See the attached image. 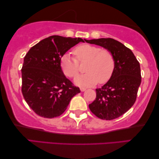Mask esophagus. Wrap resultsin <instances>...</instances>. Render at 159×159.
Listing matches in <instances>:
<instances>
[{
    "instance_id": "obj_1",
    "label": "esophagus",
    "mask_w": 159,
    "mask_h": 159,
    "mask_svg": "<svg viewBox=\"0 0 159 159\" xmlns=\"http://www.w3.org/2000/svg\"><path fill=\"white\" fill-rule=\"evenodd\" d=\"M80 90H81V92H84L86 90V88L85 87H80Z\"/></svg>"
}]
</instances>
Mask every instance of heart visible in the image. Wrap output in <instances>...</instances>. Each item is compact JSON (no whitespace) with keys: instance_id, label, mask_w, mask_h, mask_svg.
Listing matches in <instances>:
<instances>
[{"instance_id":"heart-1","label":"heart","mask_w":159,"mask_h":159,"mask_svg":"<svg viewBox=\"0 0 159 159\" xmlns=\"http://www.w3.org/2000/svg\"><path fill=\"white\" fill-rule=\"evenodd\" d=\"M75 58L65 53L61 58V67L66 76L73 78L80 72V64L87 63L85 74L76 77L78 85L91 86L104 84L111 79L115 70L116 61L113 53L100 46L82 44L74 49Z\"/></svg>"}]
</instances>
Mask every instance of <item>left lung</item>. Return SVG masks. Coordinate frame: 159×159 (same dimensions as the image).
I'll return each mask as SVG.
<instances>
[{"mask_svg":"<svg viewBox=\"0 0 159 159\" xmlns=\"http://www.w3.org/2000/svg\"><path fill=\"white\" fill-rule=\"evenodd\" d=\"M84 41L111 51L115 58L113 75L106 84L96 89L97 97L89 107L98 118L116 119L126 113L136 101L142 82L139 62L130 49L113 39Z\"/></svg>","mask_w":159,"mask_h":159,"instance_id":"obj_1","label":"left lung"}]
</instances>
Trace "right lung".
I'll return each instance as SVG.
<instances>
[{"label": "right lung", "mask_w": 159, "mask_h": 159, "mask_svg": "<svg viewBox=\"0 0 159 159\" xmlns=\"http://www.w3.org/2000/svg\"><path fill=\"white\" fill-rule=\"evenodd\" d=\"M81 38L51 36L32 46L24 58L22 93L29 106L38 116L53 118L64 113L80 88L65 76L61 58Z\"/></svg>", "instance_id": "obj_1"}]
</instances>
